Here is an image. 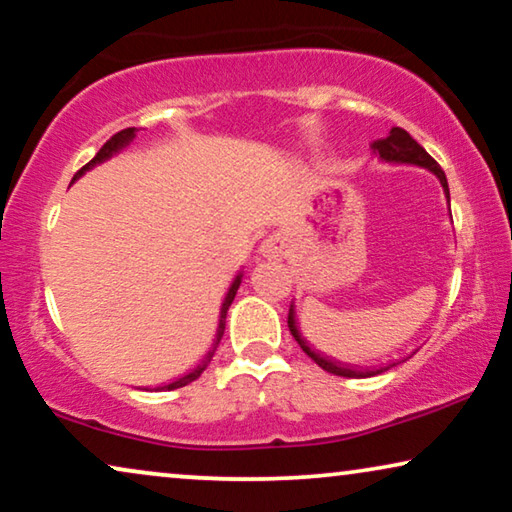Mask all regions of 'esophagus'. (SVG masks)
<instances>
[{
    "label": "esophagus",
    "instance_id": "1",
    "mask_svg": "<svg viewBox=\"0 0 512 512\" xmlns=\"http://www.w3.org/2000/svg\"><path fill=\"white\" fill-rule=\"evenodd\" d=\"M261 254L265 258H284L289 254V242L284 235H270L268 240L261 244Z\"/></svg>",
    "mask_w": 512,
    "mask_h": 512
}]
</instances>
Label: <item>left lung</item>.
Returning a JSON list of instances; mask_svg holds the SVG:
<instances>
[{
  "mask_svg": "<svg viewBox=\"0 0 512 512\" xmlns=\"http://www.w3.org/2000/svg\"><path fill=\"white\" fill-rule=\"evenodd\" d=\"M370 151H373V156L380 158L382 163L415 165V167H424V170H429L431 174H436L440 186H443V193L447 198V207H450V186H447L445 172L440 170V165L436 163V160H433L429 153H426L422 146H419L415 139H412L403 128H391L387 137L375 139V142L370 144ZM289 331H291L293 338H296L300 349H303V352L310 356V359L317 363L319 368H324L326 373H333V375H340V377H356V380H361V377L380 375V373H384V370H389L391 366H394V363H391V366H384V368H377V370H356V368H347V366H340V363H335V361L324 359V356L314 352V349L305 342L303 335H300L298 324H296V307H293V303H291V310H289Z\"/></svg>",
  "mask_w": 512,
  "mask_h": 512,
  "instance_id": "8db88e82",
  "label": "left lung"
}]
</instances>
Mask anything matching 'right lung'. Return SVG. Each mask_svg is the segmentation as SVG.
<instances>
[{
	"label": "right lung",
	"mask_w": 512,
	"mask_h": 512,
	"mask_svg": "<svg viewBox=\"0 0 512 512\" xmlns=\"http://www.w3.org/2000/svg\"><path fill=\"white\" fill-rule=\"evenodd\" d=\"M135 137H137V128H128V130L116 132V135L111 137L109 142L104 144L100 151H97V156H95L93 160H90L88 165H83L81 170L74 174L72 184H74L76 179H81L83 174L93 170V167L102 165V163H107L109 158H114V156H118V153H121L123 149H128V146L132 144V139H135ZM240 284H242V272L233 279V284H230V289H228V293H226V298H223V303H221V312H219V328H216V335H214L212 349H209V352L205 354V359H202V361L198 363V366H195V368L191 370V373H186L184 377H179V380H174L172 384H167V387H163V389H179V387H186V384H191L193 380H198V377H200L202 373H205V368L209 366V361H212V356H214V352H216V347H219V342H221V338H223V331H226V317H228V310H230V305H233L235 293H237V289H240ZM158 389H160V387H158Z\"/></svg>",
	"instance_id": "1"
}]
</instances>
